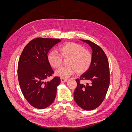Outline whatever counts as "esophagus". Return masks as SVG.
<instances>
[{
	"mask_svg": "<svg viewBox=\"0 0 132 132\" xmlns=\"http://www.w3.org/2000/svg\"><path fill=\"white\" fill-rule=\"evenodd\" d=\"M61 81L62 82H66L68 81V79H64V78H61Z\"/></svg>",
	"mask_w": 132,
	"mask_h": 132,
	"instance_id": "34e87169",
	"label": "esophagus"
}]
</instances>
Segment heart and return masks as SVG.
<instances>
[{"instance_id": "heart-1", "label": "heart", "mask_w": 132, "mask_h": 132, "mask_svg": "<svg viewBox=\"0 0 132 132\" xmlns=\"http://www.w3.org/2000/svg\"><path fill=\"white\" fill-rule=\"evenodd\" d=\"M62 58L67 59V66L62 67L55 71V75L62 78H68L77 71L82 73L89 68L92 61L90 52L79 44L69 42L63 45L59 48ZM57 52L51 51L48 54V61L55 68L61 66L62 59Z\"/></svg>"}]
</instances>
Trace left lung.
<instances>
[{"mask_svg": "<svg viewBox=\"0 0 132 132\" xmlns=\"http://www.w3.org/2000/svg\"><path fill=\"white\" fill-rule=\"evenodd\" d=\"M80 40L91 48L92 61L89 69L79 79H76L77 86L74 93V98L81 109L90 111L100 105L105 97L110 84L109 64L101 47L89 40ZM80 79L88 82L84 85L79 81Z\"/></svg>", "mask_w": 132, "mask_h": 132, "instance_id": "1", "label": "left lung"}]
</instances>
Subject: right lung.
Masks as SVG:
<instances>
[{"label":"right lung","mask_w":132,"mask_h":132,"mask_svg":"<svg viewBox=\"0 0 132 132\" xmlns=\"http://www.w3.org/2000/svg\"><path fill=\"white\" fill-rule=\"evenodd\" d=\"M59 39L36 38L25 47L20 57L18 75L23 96L30 104L38 109L50 106L56 96L59 77L45 80L54 73L48 61V52Z\"/></svg>","instance_id":"right-lung-1"}]
</instances>
